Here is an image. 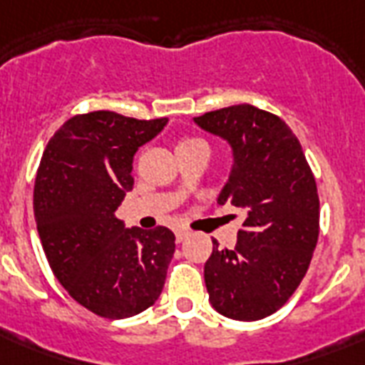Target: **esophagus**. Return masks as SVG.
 <instances>
[{"label": "esophagus", "instance_id": "esophagus-1", "mask_svg": "<svg viewBox=\"0 0 365 365\" xmlns=\"http://www.w3.org/2000/svg\"><path fill=\"white\" fill-rule=\"evenodd\" d=\"M187 237H189V231H185V229H178V231H176L178 242H183V240L187 239Z\"/></svg>", "mask_w": 365, "mask_h": 365}]
</instances>
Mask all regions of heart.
I'll use <instances>...</instances> for the list:
<instances>
[{"instance_id":"b5f03b06","label":"heart","mask_w":365,"mask_h":365,"mask_svg":"<svg viewBox=\"0 0 365 365\" xmlns=\"http://www.w3.org/2000/svg\"><path fill=\"white\" fill-rule=\"evenodd\" d=\"M195 142H200V140H195V138H191V140H183L182 143H195ZM182 143H180V145H182Z\"/></svg>"}]
</instances>
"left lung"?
Wrapping results in <instances>:
<instances>
[{
	"label": "left lung",
	"mask_w": 365,
	"mask_h": 365,
	"mask_svg": "<svg viewBox=\"0 0 365 365\" xmlns=\"http://www.w3.org/2000/svg\"><path fill=\"white\" fill-rule=\"evenodd\" d=\"M195 125L222 138L233 165L217 202L244 212L233 250L214 239L205 282L220 314L254 322L292 297L318 242L317 182L299 140L280 117L250 104L195 117Z\"/></svg>",
	"instance_id": "8db88e82"
}]
</instances>
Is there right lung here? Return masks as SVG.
Returning a JSON list of instances; mask_svg holds the SVG:
<instances>
[{
  "label": "right lung",
  "mask_w": 365,
  "mask_h": 365,
  "mask_svg": "<svg viewBox=\"0 0 365 365\" xmlns=\"http://www.w3.org/2000/svg\"><path fill=\"white\" fill-rule=\"evenodd\" d=\"M166 123L93 111L66 121L43 151L34 187L37 233L54 277L98 317L140 314L165 286L174 233L126 227L115 210L134 185V155Z\"/></svg>",
  "instance_id": "obj_1"
}]
</instances>
